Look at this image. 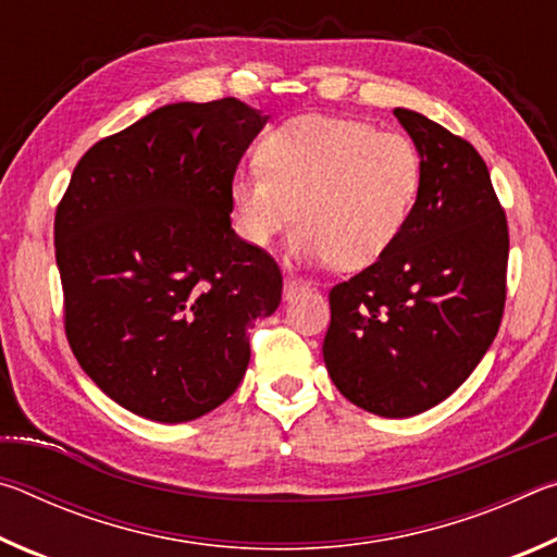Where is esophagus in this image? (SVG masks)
Instances as JSON below:
<instances>
[{"label":"esophagus","instance_id":"1","mask_svg":"<svg viewBox=\"0 0 557 557\" xmlns=\"http://www.w3.org/2000/svg\"><path fill=\"white\" fill-rule=\"evenodd\" d=\"M307 285L301 280H297V277H285V299H292L297 295L299 289H305Z\"/></svg>","mask_w":557,"mask_h":557}]
</instances>
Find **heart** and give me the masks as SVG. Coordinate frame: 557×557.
<instances>
[{
  "instance_id": "1",
  "label": "heart",
  "mask_w": 557,
  "mask_h": 557,
  "mask_svg": "<svg viewBox=\"0 0 557 557\" xmlns=\"http://www.w3.org/2000/svg\"><path fill=\"white\" fill-rule=\"evenodd\" d=\"M258 164L231 184L240 238L265 248L297 215V256L342 270H361L391 248L422 184L408 135L332 115H297L270 129Z\"/></svg>"
}]
</instances>
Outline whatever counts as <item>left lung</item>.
I'll use <instances>...</instances> for the list:
<instances>
[{
	"mask_svg": "<svg viewBox=\"0 0 557 557\" xmlns=\"http://www.w3.org/2000/svg\"><path fill=\"white\" fill-rule=\"evenodd\" d=\"M422 157L410 219L383 256L329 292L324 363L344 398L410 418L476 369L506 305L508 225L484 159L420 112L395 108Z\"/></svg>",
	"mask_w": 557,
	"mask_h": 557,
	"instance_id": "8db88e82",
	"label": "left lung"
}]
</instances>
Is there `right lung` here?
Listing matches in <instances>:
<instances>
[{"label": "right lung", "instance_id": "obj_1", "mask_svg": "<svg viewBox=\"0 0 557 557\" xmlns=\"http://www.w3.org/2000/svg\"><path fill=\"white\" fill-rule=\"evenodd\" d=\"M268 115L174 102L92 145L55 209L65 336L122 408L188 422L225 403L282 272L231 228V184Z\"/></svg>", "mask_w": 557, "mask_h": 557}]
</instances>
